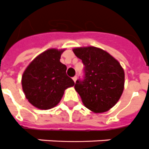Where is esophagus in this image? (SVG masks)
Wrapping results in <instances>:
<instances>
[{
	"label": "esophagus",
	"instance_id": "34e87169",
	"mask_svg": "<svg viewBox=\"0 0 149 149\" xmlns=\"http://www.w3.org/2000/svg\"><path fill=\"white\" fill-rule=\"evenodd\" d=\"M72 79H73L74 81L75 82L76 80H77V76H74V77H73V78H72Z\"/></svg>",
	"mask_w": 149,
	"mask_h": 149
}]
</instances>
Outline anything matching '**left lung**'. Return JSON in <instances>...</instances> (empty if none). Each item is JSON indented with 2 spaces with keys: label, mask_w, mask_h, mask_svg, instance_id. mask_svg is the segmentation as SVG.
Masks as SVG:
<instances>
[{
  "label": "left lung",
  "mask_w": 149,
  "mask_h": 149,
  "mask_svg": "<svg viewBox=\"0 0 149 149\" xmlns=\"http://www.w3.org/2000/svg\"><path fill=\"white\" fill-rule=\"evenodd\" d=\"M73 52L84 65V74L74 84L82 102L94 112L109 110L123 92V68L112 56L97 47H78Z\"/></svg>",
  "instance_id": "left-lung-1"
}]
</instances>
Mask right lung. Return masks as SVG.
Wrapping results in <instances>:
<instances>
[{"label":"right lung","mask_w":149,"mask_h":149,"mask_svg":"<svg viewBox=\"0 0 149 149\" xmlns=\"http://www.w3.org/2000/svg\"><path fill=\"white\" fill-rule=\"evenodd\" d=\"M63 51L49 49L38 55L22 76V88L28 102L40 109H50L59 103L64 91L74 82L60 62Z\"/></svg>","instance_id":"1"}]
</instances>
